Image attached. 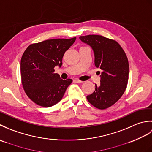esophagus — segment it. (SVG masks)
Returning a JSON list of instances; mask_svg holds the SVG:
<instances>
[{"label": "esophagus", "instance_id": "esophagus-1", "mask_svg": "<svg viewBox=\"0 0 152 152\" xmlns=\"http://www.w3.org/2000/svg\"><path fill=\"white\" fill-rule=\"evenodd\" d=\"M74 82H76V83H82L83 81H82V80H80L78 79H75L74 80Z\"/></svg>", "mask_w": 152, "mask_h": 152}]
</instances>
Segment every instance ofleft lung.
<instances>
[{"instance_id":"1","label":"left lung","mask_w":152,"mask_h":152,"mask_svg":"<svg viewBox=\"0 0 152 152\" xmlns=\"http://www.w3.org/2000/svg\"><path fill=\"white\" fill-rule=\"evenodd\" d=\"M89 44L95 54V66L101 70V84L87 96L90 104L101 110L114 104L124 94L129 79V62L118 42L101 35L80 37ZM100 74V72H99Z\"/></svg>"}]
</instances>
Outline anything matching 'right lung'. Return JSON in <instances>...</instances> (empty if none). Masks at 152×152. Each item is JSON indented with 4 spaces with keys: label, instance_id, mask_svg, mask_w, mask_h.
I'll use <instances>...</instances> for the list:
<instances>
[{
    "label": "right lung",
    "instance_id": "add662e5",
    "mask_svg": "<svg viewBox=\"0 0 152 152\" xmlns=\"http://www.w3.org/2000/svg\"><path fill=\"white\" fill-rule=\"evenodd\" d=\"M76 39L56 38L32 44L21 59V78L24 91L32 101L43 107L59 102L72 79L63 80L54 68L61 66L64 53Z\"/></svg>",
    "mask_w": 152,
    "mask_h": 152
}]
</instances>
